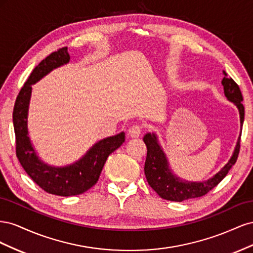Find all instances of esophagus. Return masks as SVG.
Segmentation results:
<instances>
[{
  "label": "esophagus",
  "mask_w": 253,
  "mask_h": 253,
  "mask_svg": "<svg viewBox=\"0 0 253 253\" xmlns=\"http://www.w3.org/2000/svg\"><path fill=\"white\" fill-rule=\"evenodd\" d=\"M141 132H142V127L140 126L133 125L127 129V135L129 137H132V138H137V137L140 136Z\"/></svg>",
  "instance_id": "1"
}]
</instances>
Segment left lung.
<instances>
[{
  "mask_svg": "<svg viewBox=\"0 0 253 253\" xmlns=\"http://www.w3.org/2000/svg\"><path fill=\"white\" fill-rule=\"evenodd\" d=\"M224 75L225 77L221 80V84L224 86L225 95L228 98V100L232 101L239 109L241 126H243L245 109L242 103V91L237 83L231 77H228L226 72H224ZM241 135L239 140H237L232 157L223 169L208 180L202 182H191L180 180L177 176L171 173L165 153L160 149L157 142V137L155 134H147L143 137V141L148 149L147 159H145L144 164V174L149 185L160 197L167 201L182 202L206 195L224 179L229 170L236 163L241 148Z\"/></svg>",
  "mask_w": 253,
  "mask_h": 253,
  "instance_id": "obj_1",
  "label": "left lung"
}]
</instances>
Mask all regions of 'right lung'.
Instances as JSON below:
<instances>
[{
	"instance_id": "right-lung-1",
	"label": "right lung",
	"mask_w": 253,
	"mask_h": 253,
	"mask_svg": "<svg viewBox=\"0 0 253 253\" xmlns=\"http://www.w3.org/2000/svg\"><path fill=\"white\" fill-rule=\"evenodd\" d=\"M70 61L67 47L51 52L38 64L19 91L13 106L12 121L16 134V154L23 169L45 192L60 196L79 195L98 181L109 155L125 142V133L97 142L77 163L63 168H53L38 158L27 131V112L32 85L53 68Z\"/></svg>"
}]
</instances>
